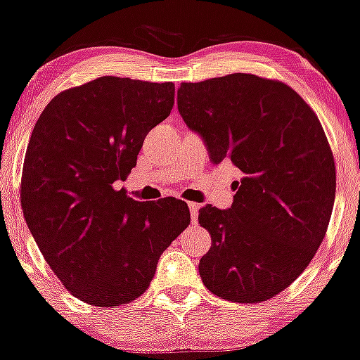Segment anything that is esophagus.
Segmentation results:
<instances>
[{
  "mask_svg": "<svg viewBox=\"0 0 360 360\" xmlns=\"http://www.w3.org/2000/svg\"><path fill=\"white\" fill-rule=\"evenodd\" d=\"M189 212H191V221L196 223L198 221V212H200V205L198 203H188Z\"/></svg>",
  "mask_w": 360,
  "mask_h": 360,
  "instance_id": "obj_1",
  "label": "esophagus"
}]
</instances>
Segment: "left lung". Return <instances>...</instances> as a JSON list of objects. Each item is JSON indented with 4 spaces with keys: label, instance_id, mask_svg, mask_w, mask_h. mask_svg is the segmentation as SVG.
I'll use <instances>...</instances> for the list:
<instances>
[{
    "label": "left lung",
    "instance_id": "left-lung-1",
    "mask_svg": "<svg viewBox=\"0 0 360 360\" xmlns=\"http://www.w3.org/2000/svg\"><path fill=\"white\" fill-rule=\"evenodd\" d=\"M177 110L213 164L243 174L232 208L200 210L212 235L205 286L235 303L274 298L307 269L332 217L335 162L320 120L288 84L242 72L183 82Z\"/></svg>",
    "mask_w": 360,
    "mask_h": 360
}]
</instances>
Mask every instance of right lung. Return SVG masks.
I'll use <instances>...</instances> for the list:
<instances>
[{"label":"right lung","mask_w":360,"mask_h":360,"mask_svg":"<svg viewBox=\"0 0 360 360\" xmlns=\"http://www.w3.org/2000/svg\"><path fill=\"white\" fill-rule=\"evenodd\" d=\"M174 91L172 82L103 76L57 94L32 131L25 220L53 274L93 307L142 296L160 254L191 221L184 201H135L117 189L146 135L171 113Z\"/></svg>","instance_id":"1"}]
</instances>
